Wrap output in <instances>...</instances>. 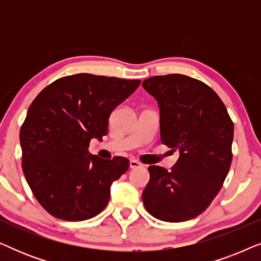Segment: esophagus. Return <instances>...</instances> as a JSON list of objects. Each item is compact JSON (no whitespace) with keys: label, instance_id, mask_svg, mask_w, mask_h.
Returning <instances> with one entry per match:
<instances>
[{"label":"esophagus","instance_id":"esophagus-1","mask_svg":"<svg viewBox=\"0 0 261 261\" xmlns=\"http://www.w3.org/2000/svg\"><path fill=\"white\" fill-rule=\"evenodd\" d=\"M142 164L139 163L138 160H130L129 162V167L130 169H138V167H141Z\"/></svg>","mask_w":261,"mask_h":261}]
</instances>
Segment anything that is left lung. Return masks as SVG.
I'll list each match as a JSON object with an SVG mask.
<instances>
[{
    "label": "left lung",
    "instance_id": "obj_1",
    "mask_svg": "<svg viewBox=\"0 0 261 261\" xmlns=\"http://www.w3.org/2000/svg\"><path fill=\"white\" fill-rule=\"evenodd\" d=\"M142 87L159 106L160 141L179 151L170 171L148 167L142 191L147 212L166 222H181L208 208L231 164L234 124L226 106L208 85L184 74L154 76Z\"/></svg>",
    "mask_w": 261,
    "mask_h": 261
}]
</instances>
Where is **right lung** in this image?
Returning <instances> with one entry per match:
<instances>
[{
	"label": "right lung",
	"mask_w": 261,
	"mask_h": 261,
	"mask_svg": "<svg viewBox=\"0 0 261 261\" xmlns=\"http://www.w3.org/2000/svg\"><path fill=\"white\" fill-rule=\"evenodd\" d=\"M139 85L137 80L78 73L53 82L32 102L20 130L22 170L51 215L88 220L108 204L110 187L129 162L92 155L89 142L107 135L110 114Z\"/></svg>",
	"instance_id": "add662e5"
}]
</instances>
